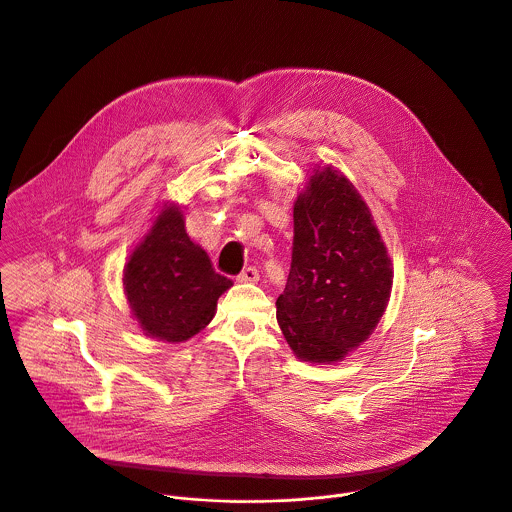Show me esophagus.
Returning a JSON list of instances; mask_svg holds the SVG:
<instances>
[{
	"label": "esophagus",
	"mask_w": 512,
	"mask_h": 512,
	"mask_svg": "<svg viewBox=\"0 0 512 512\" xmlns=\"http://www.w3.org/2000/svg\"><path fill=\"white\" fill-rule=\"evenodd\" d=\"M236 280H238L240 284H254V282H258V270H256L254 266H248V268H244V270L236 276Z\"/></svg>",
	"instance_id": "obj_1"
}]
</instances>
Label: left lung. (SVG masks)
<instances>
[{"mask_svg": "<svg viewBox=\"0 0 512 512\" xmlns=\"http://www.w3.org/2000/svg\"><path fill=\"white\" fill-rule=\"evenodd\" d=\"M392 292V262L355 185L313 167L293 205L292 270L278 323L295 357L337 363L378 325Z\"/></svg>", "mask_w": 512, "mask_h": 512, "instance_id": "obj_1", "label": "left lung"}]
</instances>
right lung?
I'll return each mask as SVG.
<instances>
[{
	"label": "right lung",
	"instance_id": "add662e5",
	"mask_svg": "<svg viewBox=\"0 0 512 512\" xmlns=\"http://www.w3.org/2000/svg\"><path fill=\"white\" fill-rule=\"evenodd\" d=\"M232 280L215 272L177 205H163L124 266V293L147 337L183 343L205 329Z\"/></svg>",
	"mask_w": 512,
	"mask_h": 512
}]
</instances>
